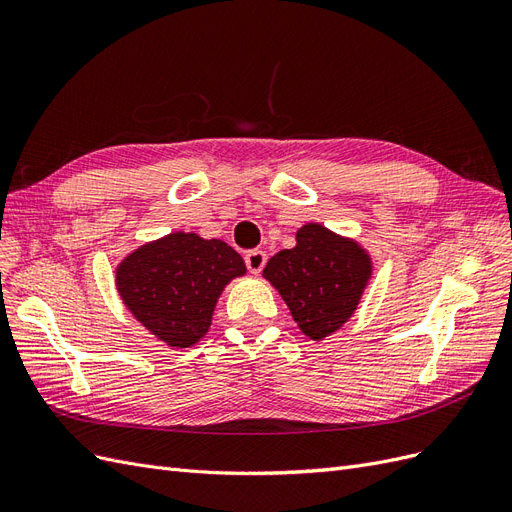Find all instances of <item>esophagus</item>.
Here are the masks:
<instances>
[{
	"label": "esophagus",
	"mask_w": 512,
	"mask_h": 512,
	"mask_svg": "<svg viewBox=\"0 0 512 512\" xmlns=\"http://www.w3.org/2000/svg\"><path fill=\"white\" fill-rule=\"evenodd\" d=\"M265 265H267V254L262 250H252L245 254V267L252 273H260Z\"/></svg>",
	"instance_id": "1"
}]
</instances>
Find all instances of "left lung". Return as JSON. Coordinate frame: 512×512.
<instances>
[{
  "mask_svg": "<svg viewBox=\"0 0 512 512\" xmlns=\"http://www.w3.org/2000/svg\"><path fill=\"white\" fill-rule=\"evenodd\" d=\"M369 275L361 247L318 224L303 226L297 245L277 252L265 267V277L312 339L327 337L354 314Z\"/></svg>",
  "mask_w": 512,
  "mask_h": 512,
  "instance_id": "1",
  "label": "left lung"
}]
</instances>
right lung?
Returning a JSON list of instances; mask_svg holds the SVG:
<instances>
[{"mask_svg": "<svg viewBox=\"0 0 512 512\" xmlns=\"http://www.w3.org/2000/svg\"><path fill=\"white\" fill-rule=\"evenodd\" d=\"M243 273V258L228 243L175 232L123 260L117 288L143 327L168 346L190 348L207 333L224 286Z\"/></svg>", "mask_w": 512, "mask_h": 512, "instance_id": "right-lung-1", "label": "right lung"}]
</instances>
